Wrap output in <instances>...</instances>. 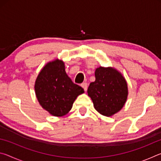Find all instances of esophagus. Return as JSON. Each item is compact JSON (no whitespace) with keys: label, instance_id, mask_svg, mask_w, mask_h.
Returning <instances> with one entry per match:
<instances>
[{"label":"esophagus","instance_id":"esophagus-1","mask_svg":"<svg viewBox=\"0 0 161 161\" xmlns=\"http://www.w3.org/2000/svg\"><path fill=\"white\" fill-rule=\"evenodd\" d=\"M81 86L84 89V91L86 92V90H87V84L86 83H82L81 84Z\"/></svg>","mask_w":161,"mask_h":161}]
</instances>
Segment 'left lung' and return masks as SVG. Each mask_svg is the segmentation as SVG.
Wrapping results in <instances>:
<instances>
[{
  "label": "left lung",
  "mask_w": 161,
  "mask_h": 161,
  "mask_svg": "<svg viewBox=\"0 0 161 161\" xmlns=\"http://www.w3.org/2000/svg\"><path fill=\"white\" fill-rule=\"evenodd\" d=\"M95 81L89 84L87 93L100 114L111 116L124 107L129 89L125 77L116 68L99 67L95 70Z\"/></svg>",
  "instance_id": "obj_1"
}]
</instances>
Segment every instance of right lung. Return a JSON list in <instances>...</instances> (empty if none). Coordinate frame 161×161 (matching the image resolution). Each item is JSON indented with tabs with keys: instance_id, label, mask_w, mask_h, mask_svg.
I'll use <instances>...</instances> for the list:
<instances>
[{
	"instance_id": "add662e5",
	"label": "right lung",
	"mask_w": 161,
	"mask_h": 161,
	"mask_svg": "<svg viewBox=\"0 0 161 161\" xmlns=\"http://www.w3.org/2000/svg\"><path fill=\"white\" fill-rule=\"evenodd\" d=\"M40 106L54 116H63L71 110L77 97L84 91L74 84L65 72L64 62L55 59L42 68L35 82Z\"/></svg>"
}]
</instances>
